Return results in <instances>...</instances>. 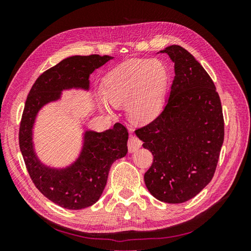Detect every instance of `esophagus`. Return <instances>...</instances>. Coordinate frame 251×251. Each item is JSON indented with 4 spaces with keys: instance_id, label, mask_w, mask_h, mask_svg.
<instances>
[{
    "instance_id": "34e87169",
    "label": "esophagus",
    "mask_w": 251,
    "mask_h": 251,
    "mask_svg": "<svg viewBox=\"0 0 251 251\" xmlns=\"http://www.w3.org/2000/svg\"><path fill=\"white\" fill-rule=\"evenodd\" d=\"M142 146L141 140L136 137V136H131L127 141V150L130 153H135L136 151H138Z\"/></svg>"
}]
</instances>
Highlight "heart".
<instances>
[{"instance_id":"1","label":"heart","mask_w":251,"mask_h":251,"mask_svg":"<svg viewBox=\"0 0 251 251\" xmlns=\"http://www.w3.org/2000/svg\"><path fill=\"white\" fill-rule=\"evenodd\" d=\"M169 81V71L159 59H133L119 65L107 74L102 92L114 104H126L131 118L146 123L156 118L162 111ZM102 107L111 105L98 97Z\"/></svg>"}]
</instances>
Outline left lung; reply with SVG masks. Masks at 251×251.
Listing matches in <instances>:
<instances>
[{
	"label": "left lung",
	"mask_w": 251,
	"mask_h": 251,
	"mask_svg": "<svg viewBox=\"0 0 251 251\" xmlns=\"http://www.w3.org/2000/svg\"><path fill=\"white\" fill-rule=\"evenodd\" d=\"M175 78L163 111L135 131L153 154L144 174L149 192L165 203L194 198L212 179L224 141L221 100L214 81L191 53L166 47Z\"/></svg>",
	"instance_id": "left-lung-1"
}]
</instances>
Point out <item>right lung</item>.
Segmentation results:
<instances>
[{"mask_svg": "<svg viewBox=\"0 0 251 251\" xmlns=\"http://www.w3.org/2000/svg\"><path fill=\"white\" fill-rule=\"evenodd\" d=\"M111 57L92 54L68 57L42 73L25 102L19 131V143L33 184L53 203L67 209L93 205L107 184L111 165L127 153L126 127L119 123L101 133L87 132L78 160L66 170L45 168L32 148V126L36 113L45 103L56 100L64 89L89 88V76Z\"/></svg>", "mask_w": 251, "mask_h": 251, "instance_id": "add662e5", "label": "right lung"}]
</instances>
